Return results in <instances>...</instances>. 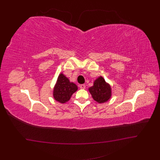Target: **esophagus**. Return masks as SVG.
I'll list each match as a JSON object with an SVG mask.
<instances>
[{"instance_id": "esophagus-1", "label": "esophagus", "mask_w": 160, "mask_h": 160, "mask_svg": "<svg viewBox=\"0 0 160 160\" xmlns=\"http://www.w3.org/2000/svg\"><path fill=\"white\" fill-rule=\"evenodd\" d=\"M79 88H81V89H85V85H84V84H81V85H79Z\"/></svg>"}]
</instances>
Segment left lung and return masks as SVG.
<instances>
[{
  "instance_id": "1",
  "label": "left lung",
  "mask_w": 160,
  "mask_h": 160,
  "mask_svg": "<svg viewBox=\"0 0 160 160\" xmlns=\"http://www.w3.org/2000/svg\"><path fill=\"white\" fill-rule=\"evenodd\" d=\"M92 98L98 103H104L108 101L111 96V87L106 83L102 77L97 79L93 86L89 89Z\"/></svg>"
}]
</instances>
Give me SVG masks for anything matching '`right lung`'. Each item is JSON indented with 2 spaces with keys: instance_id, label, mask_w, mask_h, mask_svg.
<instances>
[{
  "instance_id": "1",
  "label": "right lung",
  "mask_w": 160,
  "mask_h": 160,
  "mask_svg": "<svg viewBox=\"0 0 160 160\" xmlns=\"http://www.w3.org/2000/svg\"><path fill=\"white\" fill-rule=\"evenodd\" d=\"M77 90V87L62 73L59 75L53 90V97L56 101L61 103L68 101L71 95Z\"/></svg>"
}]
</instances>
